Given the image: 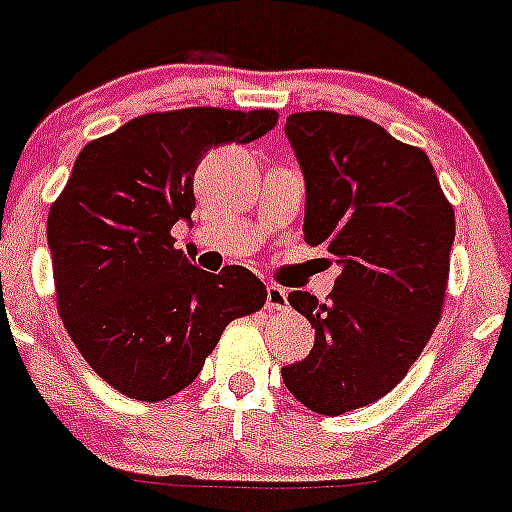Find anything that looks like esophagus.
I'll return each mask as SVG.
<instances>
[{"label": "esophagus", "instance_id": "1", "mask_svg": "<svg viewBox=\"0 0 512 512\" xmlns=\"http://www.w3.org/2000/svg\"><path fill=\"white\" fill-rule=\"evenodd\" d=\"M287 289L279 287V284H269L266 287V307L269 310H287Z\"/></svg>", "mask_w": 512, "mask_h": 512}]
</instances>
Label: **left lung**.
I'll return each mask as SVG.
<instances>
[{
    "label": "left lung",
    "instance_id": "8db88e82",
    "mask_svg": "<svg viewBox=\"0 0 512 512\" xmlns=\"http://www.w3.org/2000/svg\"><path fill=\"white\" fill-rule=\"evenodd\" d=\"M305 174V241L341 266L328 302L292 292L315 346L282 369L287 390L320 415L372 405L405 379L441 320L454 207L431 158L382 125L295 112L284 125Z\"/></svg>",
    "mask_w": 512,
    "mask_h": 512
}]
</instances>
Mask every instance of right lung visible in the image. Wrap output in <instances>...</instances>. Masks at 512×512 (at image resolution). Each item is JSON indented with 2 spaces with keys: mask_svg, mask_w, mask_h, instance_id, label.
<instances>
[{
  "mask_svg": "<svg viewBox=\"0 0 512 512\" xmlns=\"http://www.w3.org/2000/svg\"><path fill=\"white\" fill-rule=\"evenodd\" d=\"M274 110L151 112L92 140L48 215L56 300L71 341L125 397L158 402L197 379L235 318L261 310L266 287L243 266L202 271L174 248L192 220L194 171L220 143H251Z\"/></svg>",
  "mask_w": 512,
  "mask_h": 512,
  "instance_id": "add662e5",
  "label": "right lung"
}]
</instances>
